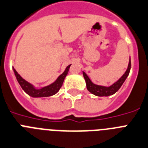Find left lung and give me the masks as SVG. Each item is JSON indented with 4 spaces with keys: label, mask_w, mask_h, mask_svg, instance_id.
Here are the masks:
<instances>
[{
    "label": "left lung",
    "mask_w": 148,
    "mask_h": 148,
    "mask_svg": "<svg viewBox=\"0 0 148 148\" xmlns=\"http://www.w3.org/2000/svg\"><path fill=\"white\" fill-rule=\"evenodd\" d=\"M131 70V59L129 60V63H128V68L126 71L125 72V74L122 75L119 80L115 82L113 84H112L111 86H100V85H97L93 84L90 80V79L89 78V77L86 75L85 72L83 71V75L85 79L86 84V88L91 93H93L95 96L97 97H109L111 95L116 93L120 87L122 86L123 84V83L125 82V80H126L127 77L129 74V72Z\"/></svg>",
    "instance_id": "left-lung-1"
}]
</instances>
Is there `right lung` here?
<instances>
[{
	"label": "right lung",
	"instance_id": "add662e5",
	"mask_svg": "<svg viewBox=\"0 0 148 148\" xmlns=\"http://www.w3.org/2000/svg\"><path fill=\"white\" fill-rule=\"evenodd\" d=\"M71 65V64L68 65L66 68L65 71L56 79L55 82H53L52 84L48 85L46 86L42 87L40 89L36 88L33 85L27 82L26 80H24L23 78L18 74L14 68H13V69H14V74H15V76L16 77L18 83L20 84V86L22 87L23 90L29 96H30L32 97H47L53 96V95H55V93H57L58 92V90H59L60 88L62 87V84H63L64 78H65V77L68 74Z\"/></svg>",
	"mask_w": 148,
	"mask_h": 148
}]
</instances>
